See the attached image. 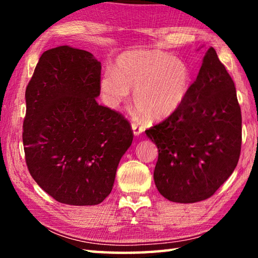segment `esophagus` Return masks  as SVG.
<instances>
[{
  "instance_id": "obj_1",
  "label": "esophagus",
  "mask_w": 258,
  "mask_h": 258,
  "mask_svg": "<svg viewBox=\"0 0 258 258\" xmlns=\"http://www.w3.org/2000/svg\"><path fill=\"white\" fill-rule=\"evenodd\" d=\"M132 130H133V134L135 135V137H139V135L143 132L142 126H140L135 123L132 124Z\"/></svg>"
}]
</instances>
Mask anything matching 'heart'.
<instances>
[{
    "label": "heart",
    "instance_id": "b5f03b06",
    "mask_svg": "<svg viewBox=\"0 0 258 258\" xmlns=\"http://www.w3.org/2000/svg\"><path fill=\"white\" fill-rule=\"evenodd\" d=\"M191 86L187 64L168 53L156 50H134L121 54L115 71L108 69L100 78L104 103L119 107L134 90L135 108L151 120H161L177 111Z\"/></svg>",
    "mask_w": 258,
    "mask_h": 258
}]
</instances>
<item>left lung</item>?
<instances>
[{
    "label": "left lung",
    "instance_id": "1",
    "mask_svg": "<svg viewBox=\"0 0 258 258\" xmlns=\"http://www.w3.org/2000/svg\"><path fill=\"white\" fill-rule=\"evenodd\" d=\"M146 134L158 148L155 184L173 203L212 197L233 173L241 150V110L232 78L213 47L185 101Z\"/></svg>",
    "mask_w": 258,
    "mask_h": 258
}]
</instances>
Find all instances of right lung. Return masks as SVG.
Returning a JSON list of instances; mask_svg holds the SVG:
<instances>
[{
	"label": "right lung",
	"mask_w": 258,
	"mask_h": 258,
	"mask_svg": "<svg viewBox=\"0 0 258 258\" xmlns=\"http://www.w3.org/2000/svg\"><path fill=\"white\" fill-rule=\"evenodd\" d=\"M100 78L101 62L92 53L62 45L41 55L26 89V164L61 204L102 203L132 145L128 121L97 102Z\"/></svg>",
	"instance_id": "1"
}]
</instances>
